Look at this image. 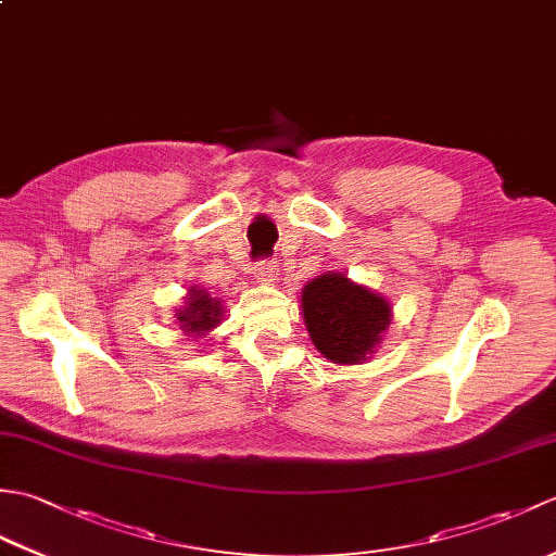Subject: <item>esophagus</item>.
<instances>
[{
    "mask_svg": "<svg viewBox=\"0 0 556 556\" xmlns=\"http://www.w3.org/2000/svg\"><path fill=\"white\" fill-rule=\"evenodd\" d=\"M277 271H279V263H277L275 257L260 260V263L253 265V275H255V279H260V281H275Z\"/></svg>",
    "mask_w": 556,
    "mask_h": 556,
    "instance_id": "obj_1",
    "label": "esophagus"
}]
</instances>
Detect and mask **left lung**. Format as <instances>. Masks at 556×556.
Wrapping results in <instances>:
<instances>
[{
	"label": "left lung",
	"mask_w": 556,
	"mask_h": 556,
	"mask_svg": "<svg viewBox=\"0 0 556 556\" xmlns=\"http://www.w3.org/2000/svg\"><path fill=\"white\" fill-rule=\"evenodd\" d=\"M303 320L315 349L341 365L370 358L392 323V305L380 293L327 271L301 291Z\"/></svg>",
	"instance_id": "8db88e82"
}]
</instances>
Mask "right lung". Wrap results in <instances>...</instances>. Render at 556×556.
<instances>
[{"label": "right lung", "instance_id": "add662e5", "mask_svg": "<svg viewBox=\"0 0 556 556\" xmlns=\"http://www.w3.org/2000/svg\"><path fill=\"white\" fill-rule=\"evenodd\" d=\"M222 301L212 299L205 289L191 287L188 289L186 305L176 313V320L181 323L186 334L203 337L210 329H215L222 323Z\"/></svg>", "mask_w": 556, "mask_h": 556}]
</instances>
